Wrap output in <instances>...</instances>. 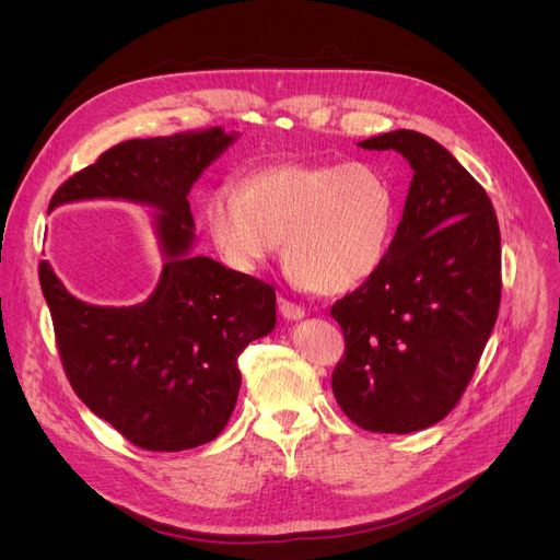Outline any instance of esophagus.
<instances>
[{
	"instance_id": "obj_1",
	"label": "esophagus",
	"mask_w": 560,
	"mask_h": 560,
	"mask_svg": "<svg viewBox=\"0 0 560 560\" xmlns=\"http://www.w3.org/2000/svg\"><path fill=\"white\" fill-rule=\"evenodd\" d=\"M279 311L285 319H302L306 315V311L302 306H298L295 302H288V300H279Z\"/></svg>"
}]
</instances>
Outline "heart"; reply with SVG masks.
Returning <instances> with one entry per match:
<instances>
[{"label":"heart","instance_id":"obj_1","mask_svg":"<svg viewBox=\"0 0 560 560\" xmlns=\"http://www.w3.org/2000/svg\"><path fill=\"white\" fill-rule=\"evenodd\" d=\"M203 220L226 268L258 272L283 243V262L298 283L345 295L384 268L397 192L365 163H281L215 188Z\"/></svg>","mask_w":560,"mask_h":560}]
</instances>
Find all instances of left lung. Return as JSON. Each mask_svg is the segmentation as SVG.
<instances>
[{"label": "left lung", "instance_id": "8db88e82", "mask_svg": "<svg viewBox=\"0 0 560 560\" xmlns=\"http://www.w3.org/2000/svg\"><path fill=\"white\" fill-rule=\"evenodd\" d=\"M359 147L395 150L413 179L384 268L331 308L347 342L331 386L361 429L413 433L443 420L477 370L502 298V241L486 190L433 138L397 129Z\"/></svg>", "mask_w": 560, "mask_h": 560}]
</instances>
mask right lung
<instances>
[{
	"instance_id": "right-lung-1",
	"label": "right lung",
	"mask_w": 560,
	"mask_h": 560,
	"mask_svg": "<svg viewBox=\"0 0 560 560\" xmlns=\"http://www.w3.org/2000/svg\"><path fill=\"white\" fill-rule=\"evenodd\" d=\"M235 140L238 133L222 129L133 138L77 172L49 201V211L85 199L152 209L163 270L144 302L88 304L47 260L38 268L70 386L142 450L182 452L218 438L238 399V357L277 325L270 283L195 254L188 195Z\"/></svg>"
}]
</instances>
